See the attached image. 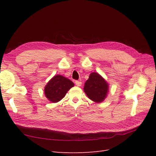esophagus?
I'll return each mask as SVG.
<instances>
[{"label":"esophagus","instance_id":"obj_1","mask_svg":"<svg viewBox=\"0 0 156 156\" xmlns=\"http://www.w3.org/2000/svg\"><path fill=\"white\" fill-rule=\"evenodd\" d=\"M75 84L76 86H77V87H80V86L82 85V82L80 81H76Z\"/></svg>","mask_w":156,"mask_h":156}]
</instances>
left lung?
Masks as SVG:
<instances>
[{
	"mask_svg": "<svg viewBox=\"0 0 156 156\" xmlns=\"http://www.w3.org/2000/svg\"><path fill=\"white\" fill-rule=\"evenodd\" d=\"M109 85L104 78L97 72H92L86 81L84 91L88 98L97 103H101L107 98Z\"/></svg>",
	"mask_w": 156,
	"mask_h": 156,
	"instance_id": "obj_1",
	"label": "left lung"
}]
</instances>
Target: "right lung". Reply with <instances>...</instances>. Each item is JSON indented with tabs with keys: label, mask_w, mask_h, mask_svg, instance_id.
<instances>
[{
	"label": "right lung",
	"mask_w": 156,
	"mask_h": 156,
	"mask_svg": "<svg viewBox=\"0 0 156 156\" xmlns=\"http://www.w3.org/2000/svg\"><path fill=\"white\" fill-rule=\"evenodd\" d=\"M74 86V84L69 79L62 75H56L45 85L44 94L48 101L55 103L61 101Z\"/></svg>",
	"instance_id": "obj_1"
}]
</instances>
